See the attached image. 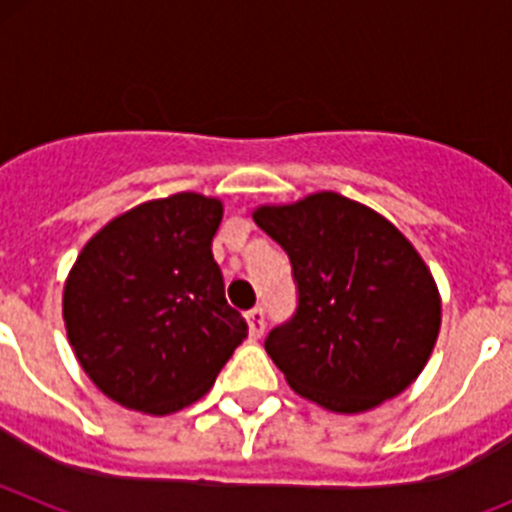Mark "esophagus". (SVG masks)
<instances>
[{
  "label": "esophagus",
  "mask_w": 512,
  "mask_h": 512,
  "mask_svg": "<svg viewBox=\"0 0 512 512\" xmlns=\"http://www.w3.org/2000/svg\"><path fill=\"white\" fill-rule=\"evenodd\" d=\"M246 323H248V333L251 338H259L264 333V325H266V315L261 307H253V310L246 312Z\"/></svg>",
  "instance_id": "34e87169"
}]
</instances>
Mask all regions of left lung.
<instances>
[{
  "mask_svg": "<svg viewBox=\"0 0 512 512\" xmlns=\"http://www.w3.org/2000/svg\"><path fill=\"white\" fill-rule=\"evenodd\" d=\"M253 220L295 271V318L264 343L289 387L343 415L408 390L441 328L436 279L413 243L372 207L336 192L261 205Z\"/></svg>",
  "mask_w": 512,
  "mask_h": 512,
  "instance_id": "left-lung-1",
  "label": "left lung"
}]
</instances>
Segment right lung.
Instances as JSON below:
<instances>
[{
	"instance_id": "right-lung-1",
	"label": "right lung",
	"mask_w": 512,
	"mask_h": 512,
	"mask_svg": "<svg viewBox=\"0 0 512 512\" xmlns=\"http://www.w3.org/2000/svg\"><path fill=\"white\" fill-rule=\"evenodd\" d=\"M220 220L217 197L179 192L117 215L76 256L63 284L66 336L122 408H187L248 336L212 259Z\"/></svg>"
}]
</instances>
